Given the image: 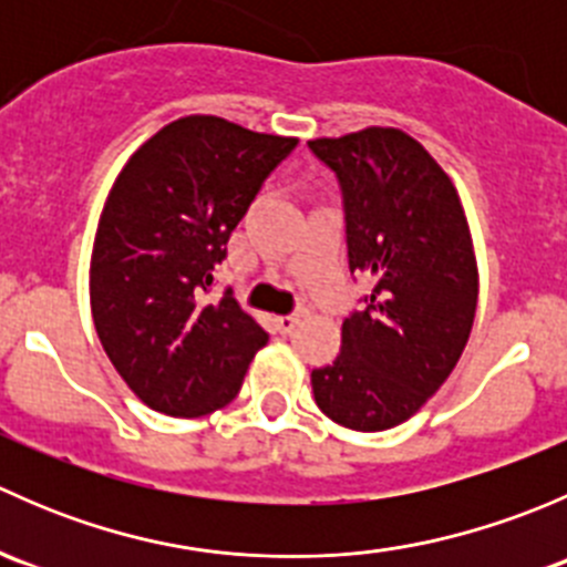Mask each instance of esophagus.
Wrapping results in <instances>:
<instances>
[{"instance_id": "1", "label": "esophagus", "mask_w": 567, "mask_h": 567, "mask_svg": "<svg viewBox=\"0 0 567 567\" xmlns=\"http://www.w3.org/2000/svg\"><path fill=\"white\" fill-rule=\"evenodd\" d=\"M299 323H301V316H279L277 318V329L282 331V334H290V331H293Z\"/></svg>"}]
</instances>
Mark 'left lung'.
<instances>
[{"label":"left lung","instance_id":"8db88e82","mask_svg":"<svg viewBox=\"0 0 567 567\" xmlns=\"http://www.w3.org/2000/svg\"><path fill=\"white\" fill-rule=\"evenodd\" d=\"M346 205L351 271L375 279L368 307L342 320V348L312 370L318 409L351 431H386L447 381L477 310V260L450 175L405 131L310 140Z\"/></svg>","mask_w":567,"mask_h":567}]
</instances>
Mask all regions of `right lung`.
<instances>
[{"instance_id":"obj_1","label":"right lung","mask_w":567,"mask_h":567,"mask_svg":"<svg viewBox=\"0 0 567 567\" xmlns=\"http://www.w3.org/2000/svg\"><path fill=\"white\" fill-rule=\"evenodd\" d=\"M293 136L188 114L151 136L109 192L90 307L109 362L153 411L205 416L236 398L268 334L227 290L203 293L227 241Z\"/></svg>"}]
</instances>
